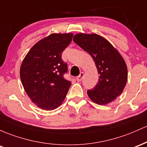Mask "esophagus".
<instances>
[{"instance_id":"obj_1","label":"esophagus","mask_w":147,"mask_h":147,"mask_svg":"<svg viewBox=\"0 0 147 147\" xmlns=\"http://www.w3.org/2000/svg\"><path fill=\"white\" fill-rule=\"evenodd\" d=\"M84 75V72H81L80 75H79L78 77H77V78H76V79H77V81H78V82H81V81L83 79Z\"/></svg>"}]
</instances>
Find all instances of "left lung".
<instances>
[{"label": "left lung", "mask_w": 147, "mask_h": 147, "mask_svg": "<svg viewBox=\"0 0 147 147\" xmlns=\"http://www.w3.org/2000/svg\"><path fill=\"white\" fill-rule=\"evenodd\" d=\"M73 41L91 55L99 75L95 88L87 90L88 97L99 105L115 100L127 82V67L123 57L110 42L96 34H77Z\"/></svg>", "instance_id": "obj_1"}]
</instances>
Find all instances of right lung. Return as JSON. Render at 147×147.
<instances>
[{"instance_id":"1","label":"right lung","mask_w":147,"mask_h":147,"mask_svg":"<svg viewBox=\"0 0 147 147\" xmlns=\"http://www.w3.org/2000/svg\"><path fill=\"white\" fill-rule=\"evenodd\" d=\"M73 34H52L37 42L22 62L20 77L24 90L35 105L52 111L65 99L70 81L64 79L68 65L62 52L71 43Z\"/></svg>"}]
</instances>
